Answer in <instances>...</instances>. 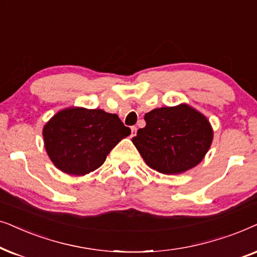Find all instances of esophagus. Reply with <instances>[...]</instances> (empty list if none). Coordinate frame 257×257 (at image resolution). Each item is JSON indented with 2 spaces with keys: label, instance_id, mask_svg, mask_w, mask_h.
<instances>
[{
  "label": "esophagus",
  "instance_id": "esophagus-1",
  "mask_svg": "<svg viewBox=\"0 0 257 257\" xmlns=\"http://www.w3.org/2000/svg\"><path fill=\"white\" fill-rule=\"evenodd\" d=\"M136 132H138V128H136L135 125L132 126V136H135L136 135Z\"/></svg>",
  "mask_w": 257,
  "mask_h": 257
}]
</instances>
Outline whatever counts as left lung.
<instances>
[{"mask_svg": "<svg viewBox=\"0 0 257 257\" xmlns=\"http://www.w3.org/2000/svg\"><path fill=\"white\" fill-rule=\"evenodd\" d=\"M145 119L146 126L132 141L146 163L159 173L187 172L210 148L214 134L209 121L188 104L154 109Z\"/></svg>", "mask_w": 257, "mask_h": 257, "instance_id": "8db88e82", "label": "left lung"}]
</instances>
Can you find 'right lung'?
I'll return each mask as SVG.
<instances>
[{
  "mask_svg": "<svg viewBox=\"0 0 257 257\" xmlns=\"http://www.w3.org/2000/svg\"><path fill=\"white\" fill-rule=\"evenodd\" d=\"M131 135L116 114L102 109L67 108L43 128L44 147L56 168L69 175L96 170L110 150Z\"/></svg>",
  "mask_w": 257,
  "mask_h": 257,
  "instance_id": "right-lung-1",
  "label": "right lung"
}]
</instances>
